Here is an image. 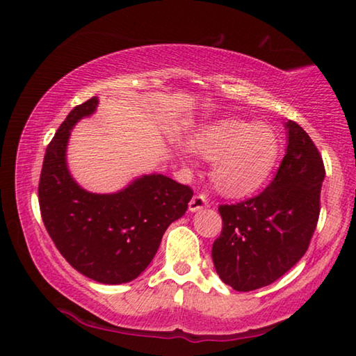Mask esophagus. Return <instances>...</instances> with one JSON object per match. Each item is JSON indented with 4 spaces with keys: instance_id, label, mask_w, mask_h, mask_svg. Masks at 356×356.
<instances>
[{
    "instance_id": "34e87169",
    "label": "esophagus",
    "mask_w": 356,
    "mask_h": 356,
    "mask_svg": "<svg viewBox=\"0 0 356 356\" xmlns=\"http://www.w3.org/2000/svg\"><path fill=\"white\" fill-rule=\"evenodd\" d=\"M204 207H209V200L204 193H200V195H195L191 197V201L188 204V209L191 212H197V210H201Z\"/></svg>"
}]
</instances>
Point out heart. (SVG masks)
I'll use <instances>...</instances> for the list:
<instances>
[{
    "label": "heart",
    "instance_id": "1",
    "mask_svg": "<svg viewBox=\"0 0 356 356\" xmlns=\"http://www.w3.org/2000/svg\"><path fill=\"white\" fill-rule=\"evenodd\" d=\"M193 152L212 160V182L221 195L245 197L267 182L278 160V138L264 124L240 118H222L202 125L190 138Z\"/></svg>",
    "mask_w": 356,
    "mask_h": 356
}]
</instances>
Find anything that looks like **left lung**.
<instances>
[{"mask_svg":"<svg viewBox=\"0 0 356 356\" xmlns=\"http://www.w3.org/2000/svg\"><path fill=\"white\" fill-rule=\"evenodd\" d=\"M287 149L275 179L257 196L218 207L222 218L212 259L234 291L268 286L308 251L321 213L322 155L309 135L287 120Z\"/></svg>","mask_w":356,"mask_h":356,"instance_id":"1","label":"left lung"}]
</instances>
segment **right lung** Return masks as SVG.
<instances>
[{
  "label": "right lung",
  "instance_id": "obj_1",
  "mask_svg": "<svg viewBox=\"0 0 356 356\" xmlns=\"http://www.w3.org/2000/svg\"><path fill=\"white\" fill-rule=\"evenodd\" d=\"M97 104L92 97L75 106L48 144L39 206L53 243L76 272L102 284H122L152 262L168 226L188 209L193 190L161 174L143 176L113 195L83 190L69 174L65 147L72 127Z\"/></svg>",
  "mask_w": 356,
  "mask_h": 356
}]
</instances>
